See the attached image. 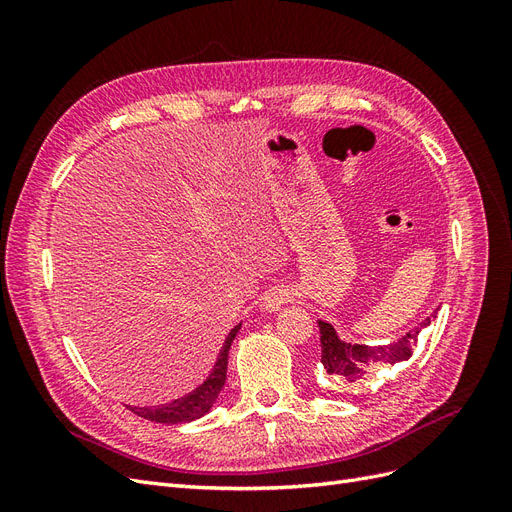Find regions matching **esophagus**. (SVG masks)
Returning a JSON list of instances; mask_svg holds the SVG:
<instances>
[{"label": "esophagus", "mask_w": 512, "mask_h": 512, "mask_svg": "<svg viewBox=\"0 0 512 512\" xmlns=\"http://www.w3.org/2000/svg\"><path fill=\"white\" fill-rule=\"evenodd\" d=\"M290 299H292V297H290L288 288L275 286V288L267 290V294H265V303H262V307H265L267 312H280L282 305H286Z\"/></svg>", "instance_id": "1"}]
</instances>
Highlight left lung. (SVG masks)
I'll return each mask as SVG.
<instances>
[{"instance_id": "1", "label": "left lung", "mask_w": 512, "mask_h": 512, "mask_svg": "<svg viewBox=\"0 0 512 512\" xmlns=\"http://www.w3.org/2000/svg\"><path fill=\"white\" fill-rule=\"evenodd\" d=\"M436 312L423 322H418V327H414L410 333L401 335L395 342L384 346L348 344L344 339H339V335L329 322L318 320L322 346L320 363L324 367V374L329 376L337 391H352L356 386H361L367 378H371V374H374L378 367L408 361L412 356V346H416L418 333L429 327L431 320L436 318Z\"/></svg>"}]
</instances>
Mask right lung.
<instances>
[{
    "label": "right lung",
    "instance_id": "right-lung-1",
    "mask_svg": "<svg viewBox=\"0 0 512 512\" xmlns=\"http://www.w3.org/2000/svg\"><path fill=\"white\" fill-rule=\"evenodd\" d=\"M241 329V324H237L235 329H232L226 337V342L220 350L218 361H215L211 374L207 376V380L196 386V389L188 395H183L175 401H168V404L162 406H145V408H136V406H128L136 416H143L147 421L153 423H164V425H177V423H190L196 421V418L205 416L211 406L215 404V399H218L220 391L224 389V382H226V367H228V350L232 346V339L237 337Z\"/></svg>",
    "mask_w": 512,
    "mask_h": 512
}]
</instances>
